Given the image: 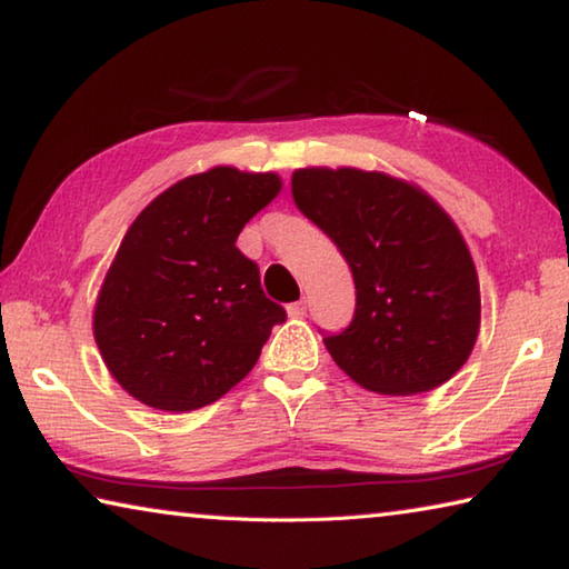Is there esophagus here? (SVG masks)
I'll return each mask as SVG.
<instances>
[{"label": "esophagus", "mask_w": 569, "mask_h": 569, "mask_svg": "<svg viewBox=\"0 0 569 569\" xmlns=\"http://www.w3.org/2000/svg\"><path fill=\"white\" fill-rule=\"evenodd\" d=\"M306 298H301V301H296L288 306V316H293V319H301V316H306Z\"/></svg>", "instance_id": "obj_1"}]
</instances>
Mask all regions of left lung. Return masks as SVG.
<instances>
[{"label":"left lung","instance_id":"obj_1","mask_svg":"<svg viewBox=\"0 0 569 569\" xmlns=\"http://www.w3.org/2000/svg\"><path fill=\"white\" fill-rule=\"evenodd\" d=\"M291 190L353 273V319L323 336L346 377L393 397L455 377L475 349L481 311L475 261L455 220L383 172L303 168Z\"/></svg>","mask_w":569,"mask_h":569}]
</instances>
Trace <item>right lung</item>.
I'll list each match as a JSON object with an SVG mask.
<instances>
[{
  "instance_id": "right-lung-1",
  "label": "right lung",
  "mask_w": 569,
  "mask_h": 569,
  "mask_svg": "<svg viewBox=\"0 0 569 569\" xmlns=\"http://www.w3.org/2000/svg\"><path fill=\"white\" fill-rule=\"evenodd\" d=\"M276 172L220 166L170 186L134 218L94 306V341L120 387L162 411L218 401L248 377L283 306L240 253Z\"/></svg>"
}]
</instances>
